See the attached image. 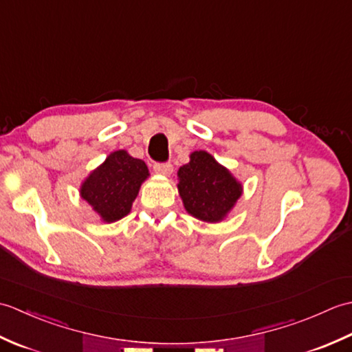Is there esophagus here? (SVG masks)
I'll return each mask as SVG.
<instances>
[{"mask_svg": "<svg viewBox=\"0 0 352 352\" xmlns=\"http://www.w3.org/2000/svg\"><path fill=\"white\" fill-rule=\"evenodd\" d=\"M154 170L157 174H162V175H170L172 172H174V166L169 162L166 163H154Z\"/></svg>", "mask_w": 352, "mask_h": 352, "instance_id": "obj_1", "label": "esophagus"}]
</instances>
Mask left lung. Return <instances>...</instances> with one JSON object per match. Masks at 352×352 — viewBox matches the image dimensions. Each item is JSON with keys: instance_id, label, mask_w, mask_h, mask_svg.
I'll return each instance as SVG.
<instances>
[{"instance_id": "8db88e82", "label": "left lung", "mask_w": 352, "mask_h": 352, "mask_svg": "<svg viewBox=\"0 0 352 352\" xmlns=\"http://www.w3.org/2000/svg\"><path fill=\"white\" fill-rule=\"evenodd\" d=\"M178 178L186 210L206 222H219L242 193L241 183L206 151L192 153Z\"/></svg>"}]
</instances>
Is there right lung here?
I'll use <instances>...</instances> for the list:
<instances>
[{
    "mask_svg": "<svg viewBox=\"0 0 352 352\" xmlns=\"http://www.w3.org/2000/svg\"><path fill=\"white\" fill-rule=\"evenodd\" d=\"M148 177L145 162L126 154L111 153L81 186V197L106 222H115L131 210L142 182Z\"/></svg>",
    "mask_w": 352,
    "mask_h": 352,
    "instance_id": "1",
    "label": "right lung"
}]
</instances>
